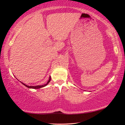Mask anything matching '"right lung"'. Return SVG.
I'll use <instances>...</instances> for the list:
<instances>
[{"label": "right lung", "mask_w": 125, "mask_h": 125, "mask_svg": "<svg viewBox=\"0 0 125 125\" xmlns=\"http://www.w3.org/2000/svg\"><path fill=\"white\" fill-rule=\"evenodd\" d=\"M50 81H51V77H50V79H49V80H48L47 83H46V84H44V85H37V86H28V85H26V84H24V83H22V82H21V83L22 84H24V85L25 86H26V87L29 88H32V89H40V88H42V87H44V86H45L47 85V84H48V83H49V82H50Z\"/></svg>", "instance_id": "obj_1"}]
</instances>
